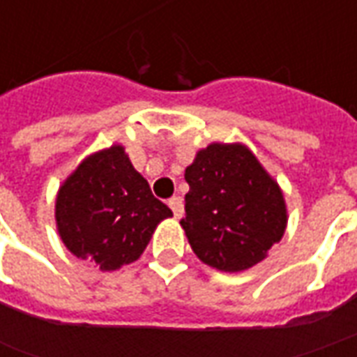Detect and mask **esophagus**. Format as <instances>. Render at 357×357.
Segmentation results:
<instances>
[{"instance_id": "esophagus-1", "label": "esophagus", "mask_w": 357, "mask_h": 357, "mask_svg": "<svg viewBox=\"0 0 357 357\" xmlns=\"http://www.w3.org/2000/svg\"><path fill=\"white\" fill-rule=\"evenodd\" d=\"M168 206H170L176 218L183 216V201H181V197H172L170 201H168Z\"/></svg>"}]
</instances>
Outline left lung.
Wrapping results in <instances>:
<instances>
[{
  "label": "left lung",
  "mask_w": 357,
  "mask_h": 357,
  "mask_svg": "<svg viewBox=\"0 0 357 357\" xmlns=\"http://www.w3.org/2000/svg\"><path fill=\"white\" fill-rule=\"evenodd\" d=\"M185 229L199 260L220 271L262 262L287 227L283 191L248 147L212 143L187 166Z\"/></svg>",
  "instance_id": "obj_1"
}]
</instances>
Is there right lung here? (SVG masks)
I'll return each mask as SVG.
<instances>
[{"mask_svg": "<svg viewBox=\"0 0 357 357\" xmlns=\"http://www.w3.org/2000/svg\"><path fill=\"white\" fill-rule=\"evenodd\" d=\"M172 210L155 199L122 145L88 156L61 185L57 229L76 258L114 271L135 262Z\"/></svg>", "mask_w": 357, "mask_h": 357, "instance_id": "right-lung-1", "label": "right lung"}]
</instances>
